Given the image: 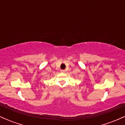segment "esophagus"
Wrapping results in <instances>:
<instances>
[{
    "label": "esophagus",
    "mask_w": 125,
    "mask_h": 125,
    "mask_svg": "<svg viewBox=\"0 0 125 125\" xmlns=\"http://www.w3.org/2000/svg\"><path fill=\"white\" fill-rule=\"evenodd\" d=\"M61 72H65V70H61Z\"/></svg>",
    "instance_id": "esophagus-1"
}]
</instances>
